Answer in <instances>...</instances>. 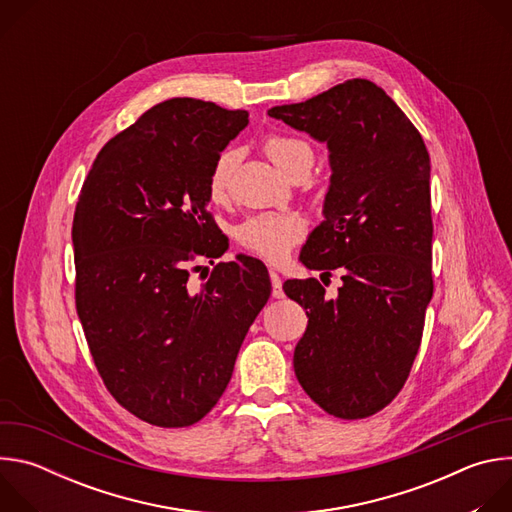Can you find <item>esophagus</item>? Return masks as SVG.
Listing matches in <instances>:
<instances>
[{
  "mask_svg": "<svg viewBox=\"0 0 512 512\" xmlns=\"http://www.w3.org/2000/svg\"><path fill=\"white\" fill-rule=\"evenodd\" d=\"M269 279H271V296L275 300H281L283 298V287H281V277L275 269L269 271Z\"/></svg>",
  "mask_w": 512,
  "mask_h": 512,
  "instance_id": "esophagus-1",
  "label": "esophagus"
}]
</instances>
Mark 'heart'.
<instances>
[{"label":"heart","mask_w":512,"mask_h":512,"mask_svg":"<svg viewBox=\"0 0 512 512\" xmlns=\"http://www.w3.org/2000/svg\"><path fill=\"white\" fill-rule=\"evenodd\" d=\"M263 150L283 174H287L302 160H314L310 143L291 135H269L263 143ZM235 160L237 156L233 150H225L223 154L216 156L208 174L210 200L218 202L227 196ZM302 233L304 227L296 214L263 212L247 218V221L237 227V241L245 249L265 257L267 261H281L289 253V249L300 241Z\"/></svg>","instance_id":"b5f03b06"}]
</instances>
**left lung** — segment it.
Instances as JSON below:
<instances>
[{"mask_svg":"<svg viewBox=\"0 0 512 512\" xmlns=\"http://www.w3.org/2000/svg\"><path fill=\"white\" fill-rule=\"evenodd\" d=\"M269 115L326 141L330 188L324 218L300 261L338 269L334 300L314 277L287 279L285 296L306 308L294 371L326 413L362 419L403 389L433 296L429 154L397 103L367 79L344 81Z\"/></svg>","mask_w":512,"mask_h":512,"instance_id":"8db88e82","label":"left lung"}]
</instances>
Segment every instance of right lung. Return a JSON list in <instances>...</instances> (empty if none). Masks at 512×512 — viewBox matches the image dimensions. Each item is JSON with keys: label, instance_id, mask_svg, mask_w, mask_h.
<instances>
[{"label": "right lung", "instance_id": "right-lung-1", "mask_svg": "<svg viewBox=\"0 0 512 512\" xmlns=\"http://www.w3.org/2000/svg\"><path fill=\"white\" fill-rule=\"evenodd\" d=\"M247 111L176 97L99 152L79 194L75 302L115 401L158 427L200 421L225 393L249 326L271 294L259 259L227 251L208 212V174Z\"/></svg>", "mask_w": 512, "mask_h": 512}]
</instances>
